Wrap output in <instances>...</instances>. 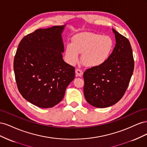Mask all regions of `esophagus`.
I'll list each match as a JSON object with an SVG mask.
<instances>
[{
    "label": "esophagus",
    "instance_id": "obj_1",
    "mask_svg": "<svg viewBox=\"0 0 147 147\" xmlns=\"http://www.w3.org/2000/svg\"><path fill=\"white\" fill-rule=\"evenodd\" d=\"M75 73H76L77 76H79V77H82V75L83 74V71L80 69H78L75 70Z\"/></svg>",
    "mask_w": 147,
    "mask_h": 147
}]
</instances>
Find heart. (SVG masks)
<instances>
[{
	"label": "heart",
	"mask_w": 147,
	"mask_h": 147,
	"mask_svg": "<svg viewBox=\"0 0 147 147\" xmlns=\"http://www.w3.org/2000/svg\"><path fill=\"white\" fill-rule=\"evenodd\" d=\"M114 46L113 39L108 35L94 32L80 33L67 44L65 57L67 62L74 65L82 53V63L90 67L103 65L108 60Z\"/></svg>",
	"instance_id": "1"
}]
</instances>
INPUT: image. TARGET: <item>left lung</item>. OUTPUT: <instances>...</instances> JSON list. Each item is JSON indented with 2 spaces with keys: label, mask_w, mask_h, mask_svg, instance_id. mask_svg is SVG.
Listing matches in <instances>:
<instances>
[{
  "label": "left lung",
  "mask_w": 147,
  "mask_h": 147,
  "mask_svg": "<svg viewBox=\"0 0 147 147\" xmlns=\"http://www.w3.org/2000/svg\"><path fill=\"white\" fill-rule=\"evenodd\" d=\"M112 30L116 44L108 60L83 74L84 97L89 104L97 108L112 106L122 98L134 71L129 41L116 30Z\"/></svg>",
  "instance_id": "1"
}]
</instances>
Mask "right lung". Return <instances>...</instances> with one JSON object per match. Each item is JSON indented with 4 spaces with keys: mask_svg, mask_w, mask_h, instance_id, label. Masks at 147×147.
Segmentation results:
<instances>
[{
    "mask_svg": "<svg viewBox=\"0 0 147 147\" xmlns=\"http://www.w3.org/2000/svg\"><path fill=\"white\" fill-rule=\"evenodd\" d=\"M65 25L39 29L18 45L13 68L18 89L24 98L40 108L53 107L63 100L75 68L64 62L61 34Z\"/></svg>",
    "mask_w": 147,
    "mask_h": 147,
    "instance_id": "1",
    "label": "right lung"
}]
</instances>
